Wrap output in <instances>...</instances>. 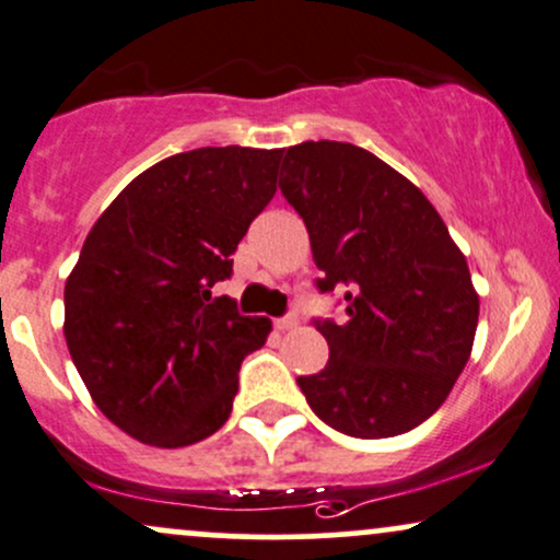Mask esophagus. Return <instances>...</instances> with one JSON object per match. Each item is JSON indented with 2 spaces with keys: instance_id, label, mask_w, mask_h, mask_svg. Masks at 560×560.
<instances>
[{
  "instance_id": "34e87169",
  "label": "esophagus",
  "mask_w": 560,
  "mask_h": 560,
  "mask_svg": "<svg viewBox=\"0 0 560 560\" xmlns=\"http://www.w3.org/2000/svg\"><path fill=\"white\" fill-rule=\"evenodd\" d=\"M299 327V316L291 314V316H282V319H275V329L278 332H288V329H295Z\"/></svg>"
}]
</instances>
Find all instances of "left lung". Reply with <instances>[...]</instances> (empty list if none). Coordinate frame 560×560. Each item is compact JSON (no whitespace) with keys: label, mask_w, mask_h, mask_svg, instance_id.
Wrapping results in <instances>:
<instances>
[{"label":"left lung","mask_w":560,"mask_h":560,"mask_svg":"<svg viewBox=\"0 0 560 560\" xmlns=\"http://www.w3.org/2000/svg\"><path fill=\"white\" fill-rule=\"evenodd\" d=\"M280 189L306 223L319 291L348 285V322H316L329 361L301 392L348 436L412 431L470 361L480 299L465 254L410 178L350 142L288 148Z\"/></svg>","instance_id":"left-lung-1"}]
</instances>
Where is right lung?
I'll use <instances>...</instances> for the list:
<instances>
[{
    "instance_id": "add662e5",
    "label": "right lung",
    "mask_w": 560,
    "mask_h": 560,
    "mask_svg": "<svg viewBox=\"0 0 560 560\" xmlns=\"http://www.w3.org/2000/svg\"><path fill=\"white\" fill-rule=\"evenodd\" d=\"M282 150L199 148L150 165L90 228L65 285V337L93 402L142 444L178 448L231 416L267 316L210 288L278 191Z\"/></svg>"
}]
</instances>
